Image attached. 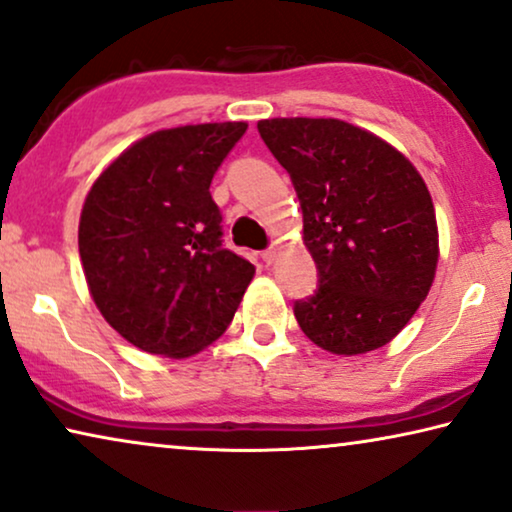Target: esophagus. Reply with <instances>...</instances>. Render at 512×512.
<instances>
[{
	"label": "esophagus",
	"mask_w": 512,
	"mask_h": 512,
	"mask_svg": "<svg viewBox=\"0 0 512 512\" xmlns=\"http://www.w3.org/2000/svg\"><path fill=\"white\" fill-rule=\"evenodd\" d=\"M262 259H264L266 264H273V262H276V259H278V250H276V248L264 250V253H262Z\"/></svg>",
	"instance_id": "34e87169"
}]
</instances>
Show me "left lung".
Instances as JSON below:
<instances>
[{"instance_id": "left-lung-1", "label": "left lung", "mask_w": 512, "mask_h": 512, "mask_svg": "<svg viewBox=\"0 0 512 512\" xmlns=\"http://www.w3.org/2000/svg\"><path fill=\"white\" fill-rule=\"evenodd\" d=\"M304 213V243L320 273L294 304L304 334L334 355L390 343L427 299L438 264L431 194L406 155L336 118L257 122Z\"/></svg>"}]
</instances>
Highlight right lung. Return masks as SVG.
I'll use <instances>...</instances> for the list:
<instances>
[{"label":"right lung","instance_id":"right-lung-1","mask_svg":"<svg viewBox=\"0 0 512 512\" xmlns=\"http://www.w3.org/2000/svg\"><path fill=\"white\" fill-rule=\"evenodd\" d=\"M246 122L143 136L106 167L78 222L92 301L143 352L185 359L225 334L255 266L222 246L208 192Z\"/></svg>","mask_w":512,"mask_h":512}]
</instances>
